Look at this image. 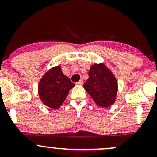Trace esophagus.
<instances>
[{"mask_svg":"<svg viewBox=\"0 0 157 157\" xmlns=\"http://www.w3.org/2000/svg\"><path fill=\"white\" fill-rule=\"evenodd\" d=\"M77 85H79V86H82V85L83 84V80H80V81H79L78 82H77Z\"/></svg>","mask_w":157,"mask_h":157,"instance_id":"1","label":"esophagus"}]
</instances>
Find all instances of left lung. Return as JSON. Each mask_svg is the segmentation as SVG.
<instances>
[{
	"label": "left lung",
	"mask_w": 157,
	"mask_h": 157,
	"mask_svg": "<svg viewBox=\"0 0 157 157\" xmlns=\"http://www.w3.org/2000/svg\"><path fill=\"white\" fill-rule=\"evenodd\" d=\"M83 87L95 103L101 107H109L116 100L117 81L104 63H95L91 66L89 79L84 83Z\"/></svg>",
	"instance_id": "1"
}]
</instances>
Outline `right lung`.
<instances>
[{"label": "right lung", "mask_w": 157, "mask_h": 157, "mask_svg": "<svg viewBox=\"0 0 157 157\" xmlns=\"http://www.w3.org/2000/svg\"><path fill=\"white\" fill-rule=\"evenodd\" d=\"M74 86L75 84L63 73L60 66H55L45 73L40 80V98L45 105L50 109H57L63 103Z\"/></svg>", "instance_id": "right-lung-1"}]
</instances>
